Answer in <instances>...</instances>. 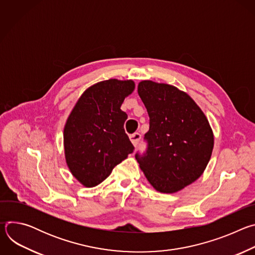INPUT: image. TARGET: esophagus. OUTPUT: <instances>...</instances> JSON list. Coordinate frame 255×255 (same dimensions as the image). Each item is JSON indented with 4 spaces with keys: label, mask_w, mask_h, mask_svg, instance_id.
Segmentation results:
<instances>
[{
    "label": "esophagus",
    "mask_w": 255,
    "mask_h": 255,
    "mask_svg": "<svg viewBox=\"0 0 255 255\" xmlns=\"http://www.w3.org/2000/svg\"><path fill=\"white\" fill-rule=\"evenodd\" d=\"M140 139H141V135H140L139 133H134V134L130 135V140H131V142L133 143L134 146H137L139 141H140Z\"/></svg>",
    "instance_id": "obj_1"
}]
</instances>
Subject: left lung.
<instances>
[{
  "label": "left lung",
  "instance_id": "1",
  "mask_svg": "<svg viewBox=\"0 0 255 255\" xmlns=\"http://www.w3.org/2000/svg\"><path fill=\"white\" fill-rule=\"evenodd\" d=\"M138 94L149 116V130L144 135L146 150L135 157L156 191L177 192L198 179L211 158L210 124L194 100L175 87L143 81Z\"/></svg>",
  "mask_w": 255,
  "mask_h": 255
}]
</instances>
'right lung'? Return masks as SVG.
<instances>
[{"label": "right lung", "mask_w": 255, "mask_h": 255, "mask_svg": "<svg viewBox=\"0 0 255 255\" xmlns=\"http://www.w3.org/2000/svg\"><path fill=\"white\" fill-rule=\"evenodd\" d=\"M134 88L132 81L98 83L82 95L66 121V163L85 187L101 184L134 150L124 130L127 114L120 109Z\"/></svg>", "instance_id": "1"}]
</instances>
